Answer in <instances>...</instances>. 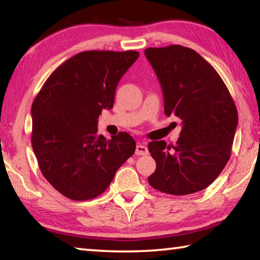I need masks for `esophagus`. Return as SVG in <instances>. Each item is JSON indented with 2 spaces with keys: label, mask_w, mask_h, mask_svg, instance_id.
Wrapping results in <instances>:
<instances>
[{
  "label": "esophagus",
  "mask_w": 260,
  "mask_h": 260,
  "mask_svg": "<svg viewBox=\"0 0 260 260\" xmlns=\"http://www.w3.org/2000/svg\"><path fill=\"white\" fill-rule=\"evenodd\" d=\"M135 153L139 156H144V155H148V148L144 146L142 143H139L138 146H136L135 149Z\"/></svg>",
  "instance_id": "34e87169"
}]
</instances>
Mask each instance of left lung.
Here are the masks:
<instances>
[{
  "mask_svg": "<svg viewBox=\"0 0 260 260\" xmlns=\"http://www.w3.org/2000/svg\"><path fill=\"white\" fill-rule=\"evenodd\" d=\"M144 55L159 80L165 114L182 120L177 146L148 144L157 165L148 181L171 195L203 190L231 157L239 122L234 101L212 65L190 48H148Z\"/></svg>",
  "mask_w": 260,
  "mask_h": 260,
  "instance_id": "8db88e82",
  "label": "left lung"
}]
</instances>
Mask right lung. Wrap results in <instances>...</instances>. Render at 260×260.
I'll return each mask as SVG.
<instances>
[{
  "mask_svg": "<svg viewBox=\"0 0 260 260\" xmlns=\"http://www.w3.org/2000/svg\"><path fill=\"white\" fill-rule=\"evenodd\" d=\"M139 52H79L47 79L32 104V147L43 177L61 195L86 201L105 191L136 143L121 132L98 134L103 109H112L121 77Z\"/></svg>",
  "mask_w": 260,
  "mask_h": 260,
  "instance_id": "right-lung-1",
  "label": "right lung"
}]
</instances>
